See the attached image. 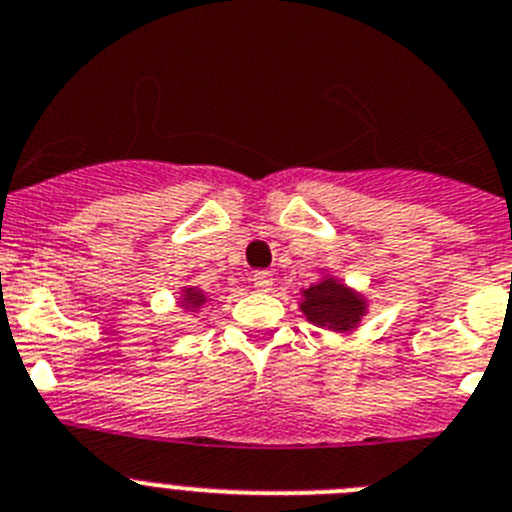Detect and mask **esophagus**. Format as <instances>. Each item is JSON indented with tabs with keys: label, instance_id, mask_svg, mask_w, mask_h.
Instances as JSON below:
<instances>
[{
	"label": "esophagus",
	"instance_id": "34e87169",
	"mask_svg": "<svg viewBox=\"0 0 512 512\" xmlns=\"http://www.w3.org/2000/svg\"><path fill=\"white\" fill-rule=\"evenodd\" d=\"M252 288H255V290H270V288H273V275L267 273V270H257V273L252 275Z\"/></svg>",
	"mask_w": 512,
	"mask_h": 512
}]
</instances>
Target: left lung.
<instances>
[{"instance_id":"8db88e82","label":"left lung","mask_w":512,"mask_h":512,"mask_svg":"<svg viewBox=\"0 0 512 512\" xmlns=\"http://www.w3.org/2000/svg\"><path fill=\"white\" fill-rule=\"evenodd\" d=\"M298 308L313 326L336 331V334H349L362 324L370 311V301L365 293L349 288L336 275L321 270V278L316 283L301 288Z\"/></svg>"}]
</instances>
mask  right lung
I'll use <instances>...</instances> for the list:
<instances>
[{"label":"right lung","instance_id":"right-lung-1","mask_svg":"<svg viewBox=\"0 0 512 512\" xmlns=\"http://www.w3.org/2000/svg\"><path fill=\"white\" fill-rule=\"evenodd\" d=\"M206 301H211V298L196 285H183L181 293H178V306L186 308V311H199Z\"/></svg>","mask_w":512,"mask_h":512}]
</instances>
